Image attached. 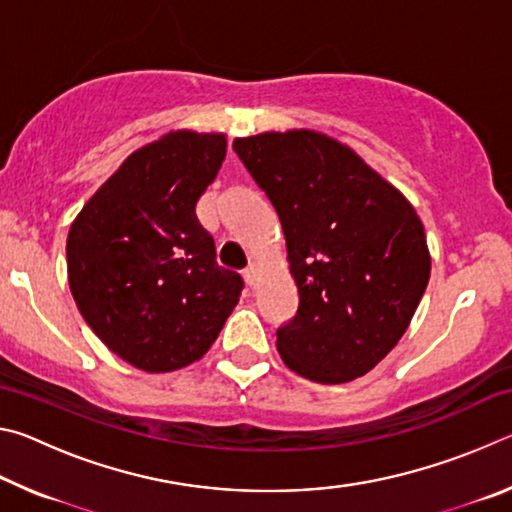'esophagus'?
<instances>
[{"mask_svg": "<svg viewBox=\"0 0 512 512\" xmlns=\"http://www.w3.org/2000/svg\"><path fill=\"white\" fill-rule=\"evenodd\" d=\"M244 280L250 289H255V282H257V266L250 264L246 271H244Z\"/></svg>", "mask_w": 512, "mask_h": 512, "instance_id": "34e87169", "label": "esophagus"}]
</instances>
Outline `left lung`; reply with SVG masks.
<instances>
[{
  "mask_svg": "<svg viewBox=\"0 0 512 512\" xmlns=\"http://www.w3.org/2000/svg\"><path fill=\"white\" fill-rule=\"evenodd\" d=\"M232 149L280 216L300 305L282 361L318 384L366 375L409 327L431 257L420 216L350 146L316 131L237 137Z\"/></svg>",
  "mask_w": 512,
  "mask_h": 512,
  "instance_id": "left-lung-1",
  "label": "left lung"
}]
</instances>
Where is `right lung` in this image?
I'll return each instance as SVG.
<instances>
[{
  "label": "right lung",
  "mask_w": 512,
  "mask_h": 512,
  "mask_svg": "<svg viewBox=\"0 0 512 512\" xmlns=\"http://www.w3.org/2000/svg\"><path fill=\"white\" fill-rule=\"evenodd\" d=\"M223 133L171 131L128 155L76 216L67 277L85 323L131 366L171 372L210 350L244 280L216 264L196 203Z\"/></svg>",
  "instance_id": "1"
}]
</instances>
